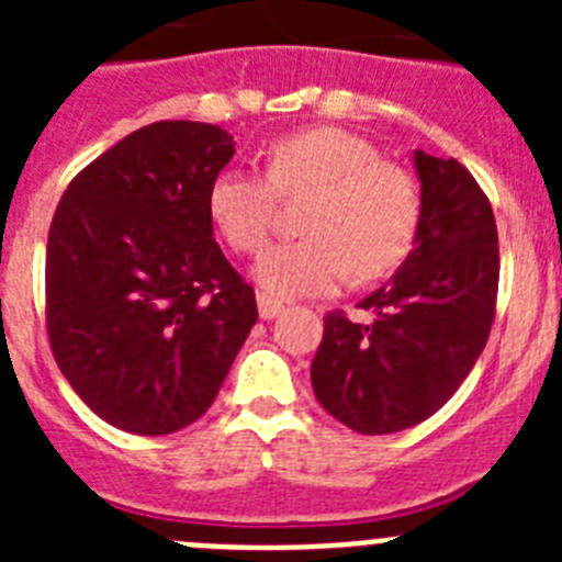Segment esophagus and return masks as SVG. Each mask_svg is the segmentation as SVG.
I'll list each match as a JSON object with an SVG mask.
<instances>
[{
    "mask_svg": "<svg viewBox=\"0 0 562 562\" xmlns=\"http://www.w3.org/2000/svg\"><path fill=\"white\" fill-rule=\"evenodd\" d=\"M281 312H284V304H281V301H276V297L265 295V292L258 295V315L265 317V321H272V317H278V315H281Z\"/></svg>",
    "mask_w": 562,
    "mask_h": 562,
    "instance_id": "esophagus-1",
    "label": "esophagus"
}]
</instances>
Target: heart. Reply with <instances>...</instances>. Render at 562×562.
Masks as SVG:
<instances>
[{"label": "heart", "instance_id": "heart-1", "mask_svg": "<svg viewBox=\"0 0 562 562\" xmlns=\"http://www.w3.org/2000/svg\"><path fill=\"white\" fill-rule=\"evenodd\" d=\"M278 196H312L301 216L306 238L270 247L252 267L256 284L278 301L329 295L349 270L371 281L394 270L419 231V186L405 168L380 160L374 143L346 128L317 126L281 137L267 154V177L245 168L216 173L207 216L227 245H267Z\"/></svg>", "mask_w": 562, "mask_h": 562}]
</instances>
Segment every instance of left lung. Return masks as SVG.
I'll return each instance as SVG.
<instances>
[{
    "label": "left lung",
    "instance_id": "obj_1",
    "mask_svg": "<svg viewBox=\"0 0 562 562\" xmlns=\"http://www.w3.org/2000/svg\"><path fill=\"white\" fill-rule=\"evenodd\" d=\"M422 216L414 250L362 297L366 321L324 317L312 360L317 402L366 436L414 428L456 394L484 351L498 295V231L461 162L414 151Z\"/></svg>",
    "mask_w": 562,
    "mask_h": 562
}]
</instances>
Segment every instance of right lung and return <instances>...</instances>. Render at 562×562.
Returning a JSON list of instances; mask_svg holds the SVG:
<instances>
[{
    "instance_id": "obj_1",
    "label": "right lung",
    "mask_w": 562,
    "mask_h": 562,
    "mask_svg": "<svg viewBox=\"0 0 562 562\" xmlns=\"http://www.w3.org/2000/svg\"><path fill=\"white\" fill-rule=\"evenodd\" d=\"M233 154L222 126L151 123L89 162L56 207L49 346L89 411L126 434L200 419L258 321L207 216Z\"/></svg>"
}]
</instances>
